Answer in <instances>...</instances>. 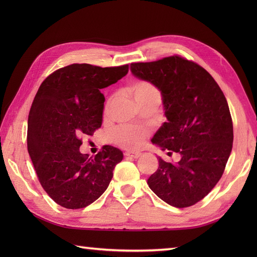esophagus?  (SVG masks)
Listing matches in <instances>:
<instances>
[{
    "mask_svg": "<svg viewBox=\"0 0 257 257\" xmlns=\"http://www.w3.org/2000/svg\"><path fill=\"white\" fill-rule=\"evenodd\" d=\"M125 157L127 158H133V159H138L142 157L141 152H125Z\"/></svg>",
    "mask_w": 257,
    "mask_h": 257,
    "instance_id": "34e87169",
    "label": "esophagus"
}]
</instances>
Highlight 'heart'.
<instances>
[{"mask_svg":"<svg viewBox=\"0 0 257 257\" xmlns=\"http://www.w3.org/2000/svg\"><path fill=\"white\" fill-rule=\"evenodd\" d=\"M127 91L137 105L146 102H151V100H157V102L161 100L160 91L154 84L149 81H136L130 85ZM114 99L115 97L111 96L107 100L105 105V113L109 112L114 103ZM146 136V132L142 128L122 126L114 132L113 139L119 146L126 148V149H137V148H141L144 145Z\"/></svg>","mask_w":257,"mask_h":257,"instance_id":"1","label":"heart"}]
</instances>
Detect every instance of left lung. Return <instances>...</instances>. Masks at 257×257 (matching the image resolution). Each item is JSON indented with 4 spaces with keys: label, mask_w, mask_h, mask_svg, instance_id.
<instances>
[{
    "label": "left lung",
    "mask_w": 257,
    "mask_h": 257,
    "mask_svg": "<svg viewBox=\"0 0 257 257\" xmlns=\"http://www.w3.org/2000/svg\"><path fill=\"white\" fill-rule=\"evenodd\" d=\"M131 72L161 91L167 122L152 144L181 157L178 163L159 158V168L147 183L170 206L195 205L219 182L231 152L234 132L227 100L205 68L181 57L132 63Z\"/></svg>",
    "instance_id": "8db88e82"
}]
</instances>
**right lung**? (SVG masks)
Masks as SVG:
<instances>
[{
  "label": "right lung",
  "instance_id": "add662e5",
  "mask_svg": "<svg viewBox=\"0 0 257 257\" xmlns=\"http://www.w3.org/2000/svg\"><path fill=\"white\" fill-rule=\"evenodd\" d=\"M127 72V64H72L49 75L38 89L28 119V151L43 189L58 205L84 208L109 185L122 151L104 146L89 158L79 151L80 137L102 125L105 97L100 89Z\"/></svg>",
  "mask_w": 257,
  "mask_h": 257
}]
</instances>
